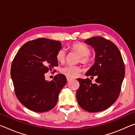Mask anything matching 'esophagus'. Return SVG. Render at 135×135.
I'll return each instance as SVG.
<instances>
[{
  "label": "esophagus",
  "mask_w": 135,
  "mask_h": 135,
  "mask_svg": "<svg viewBox=\"0 0 135 135\" xmlns=\"http://www.w3.org/2000/svg\"><path fill=\"white\" fill-rule=\"evenodd\" d=\"M66 77H67V80L68 81H70L71 80L73 79V78H72V77H70L69 76H67Z\"/></svg>",
  "instance_id": "esophagus-1"
}]
</instances>
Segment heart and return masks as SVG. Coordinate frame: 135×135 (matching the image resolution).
Returning <instances> with one entry per match:
<instances>
[{
    "label": "heart",
    "mask_w": 135,
    "mask_h": 135,
    "mask_svg": "<svg viewBox=\"0 0 135 135\" xmlns=\"http://www.w3.org/2000/svg\"><path fill=\"white\" fill-rule=\"evenodd\" d=\"M70 49L77 52L80 55L79 61L84 64H90L93 61L94 57L90 54V49L88 46L80 42H76L71 45ZM66 57V51L64 49L61 48L57 52L56 58L59 62L64 61ZM81 71V68L77 65H68L63 67L61 69L62 74L69 77H76Z\"/></svg>",
    "instance_id": "b5f03b06"
}]
</instances>
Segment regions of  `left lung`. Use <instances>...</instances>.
<instances>
[{
	"mask_svg": "<svg viewBox=\"0 0 135 135\" xmlns=\"http://www.w3.org/2000/svg\"><path fill=\"white\" fill-rule=\"evenodd\" d=\"M96 52L95 62L86 76H97L95 83L90 79H77L80 87L76 98L79 105L90 113L102 111L118 99L125 75L124 63L120 52L114 43L97 36L84 42Z\"/></svg>",
	"mask_w": 135,
	"mask_h": 135,
	"instance_id": "left-lung-1",
	"label": "left lung"
}]
</instances>
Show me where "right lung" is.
Masks as SVG:
<instances>
[{"label": "right lung", "mask_w": 135, "mask_h": 135, "mask_svg": "<svg viewBox=\"0 0 135 135\" xmlns=\"http://www.w3.org/2000/svg\"><path fill=\"white\" fill-rule=\"evenodd\" d=\"M61 45L59 41L45 38L29 41L13 59L11 75L16 97L34 112L44 113L54 108L67 83L63 74H57L50 81H46L45 77V73L58 65L56 55Z\"/></svg>", "instance_id": "add662e5"}]
</instances>
